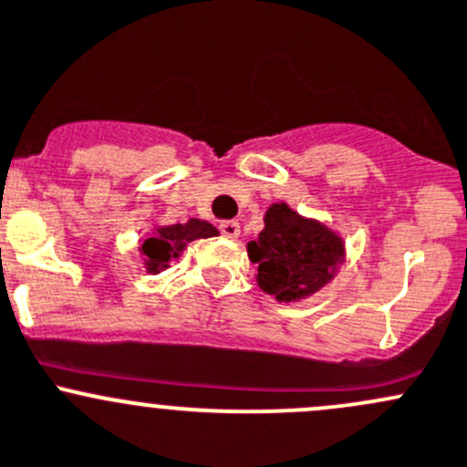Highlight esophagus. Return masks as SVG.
<instances>
[{
  "label": "esophagus",
  "mask_w": 467,
  "mask_h": 467,
  "mask_svg": "<svg viewBox=\"0 0 467 467\" xmlns=\"http://www.w3.org/2000/svg\"><path fill=\"white\" fill-rule=\"evenodd\" d=\"M221 234L228 239H237L239 237V223L237 221H223V223L219 225Z\"/></svg>",
  "instance_id": "1"
}]
</instances>
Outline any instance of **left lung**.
I'll list each match as a JSON object with an SVG mask.
<instances>
[{
    "label": "left lung",
    "instance_id": "obj_1",
    "mask_svg": "<svg viewBox=\"0 0 467 467\" xmlns=\"http://www.w3.org/2000/svg\"><path fill=\"white\" fill-rule=\"evenodd\" d=\"M264 223L260 237L248 244V257L266 294L289 303L317 294L332 280V268L343 257V244L332 230L285 203L268 207Z\"/></svg>",
    "mask_w": 467,
    "mask_h": 467
}]
</instances>
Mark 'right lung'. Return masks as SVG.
<instances>
[{"label":"right lung","instance_id":"right-lung-1","mask_svg":"<svg viewBox=\"0 0 467 467\" xmlns=\"http://www.w3.org/2000/svg\"><path fill=\"white\" fill-rule=\"evenodd\" d=\"M214 234H219V230L201 219H190L187 223L158 228L142 244V255L146 266H149L150 273L162 271V268L169 266V262H171L173 257L181 255V251L187 244L194 242V239L214 237Z\"/></svg>","mask_w":467,"mask_h":467}]
</instances>
